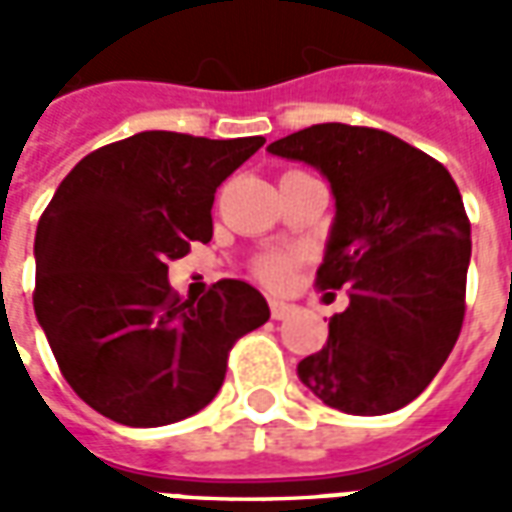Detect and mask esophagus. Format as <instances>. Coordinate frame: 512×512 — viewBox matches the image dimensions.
<instances>
[{
	"instance_id": "34e87169",
	"label": "esophagus",
	"mask_w": 512,
	"mask_h": 512,
	"mask_svg": "<svg viewBox=\"0 0 512 512\" xmlns=\"http://www.w3.org/2000/svg\"><path fill=\"white\" fill-rule=\"evenodd\" d=\"M292 311H295L292 303H284V300H270V314H273V320H286Z\"/></svg>"
}]
</instances>
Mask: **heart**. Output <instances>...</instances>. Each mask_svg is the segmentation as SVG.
<instances>
[{"label":"heart","mask_w":512,"mask_h":512,"mask_svg":"<svg viewBox=\"0 0 512 512\" xmlns=\"http://www.w3.org/2000/svg\"><path fill=\"white\" fill-rule=\"evenodd\" d=\"M259 273L270 284H284L286 278H289V259H284V256H270V259L262 262Z\"/></svg>","instance_id":"heart-1"}]
</instances>
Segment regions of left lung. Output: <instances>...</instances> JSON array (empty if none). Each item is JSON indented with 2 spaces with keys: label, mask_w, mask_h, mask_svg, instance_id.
<instances>
[{
  "label": "left lung",
  "mask_w": 512,
  "mask_h": 512,
  "mask_svg": "<svg viewBox=\"0 0 512 512\" xmlns=\"http://www.w3.org/2000/svg\"><path fill=\"white\" fill-rule=\"evenodd\" d=\"M267 151L331 184L317 284L350 295L297 378L336 411H400L436 378L463 325L471 226L458 184L424 151L366 126L317 123Z\"/></svg>",
  "instance_id": "left-lung-1"
}]
</instances>
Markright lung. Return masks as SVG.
<instances>
[{"label":"right lung","instance_id":"add662e5","mask_svg":"<svg viewBox=\"0 0 512 512\" xmlns=\"http://www.w3.org/2000/svg\"><path fill=\"white\" fill-rule=\"evenodd\" d=\"M264 137L140 132L76 162L35 231V317L68 386L129 427L181 422L226 378L228 350L270 320L226 278L173 295L168 262L212 239L215 192Z\"/></svg>","mask_w":512,"mask_h":512}]
</instances>
